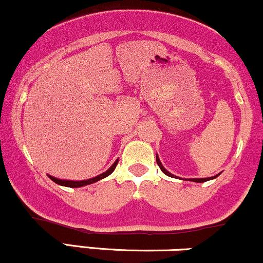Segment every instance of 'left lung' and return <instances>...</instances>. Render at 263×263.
<instances>
[{
  "mask_svg": "<svg viewBox=\"0 0 263 263\" xmlns=\"http://www.w3.org/2000/svg\"><path fill=\"white\" fill-rule=\"evenodd\" d=\"M156 161H157V164L159 165V168H161V171L163 172V173L165 174V176H168V177H172V178H179V177L174 176V174H172L171 172H168L167 170H165L164 167H163L162 162L159 161V157H158V155H156ZM219 176H220V173H219V174H216V176H213V177H210V178H190L189 180H192V182H195V183H204V182H208V180L215 179V178H216V177H219ZM180 179H182V178H180Z\"/></svg>",
  "mask_w": 263,
  "mask_h": 263,
  "instance_id": "1",
  "label": "left lung"
}]
</instances>
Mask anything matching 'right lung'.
<instances>
[{"mask_svg": "<svg viewBox=\"0 0 263 263\" xmlns=\"http://www.w3.org/2000/svg\"><path fill=\"white\" fill-rule=\"evenodd\" d=\"M117 163H119V159H116V161L114 162V164L111 165L110 168L106 172H104V173L99 174V176L93 177V178H90V179H85V180H69V179H59V178H55L53 176H49L48 174V177L50 178V179L53 180L54 183L59 184V185H63V186H69V188H80V186H85V185H89V184H92V183H96L99 182V180L104 179V178H106L110 176L111 173L115 171V168H116Z\"/></svg>", "mask_w": 263, "mask_h": 263, "instance_id": "right-lung-1", "label": "right lung"}]
</instances>
